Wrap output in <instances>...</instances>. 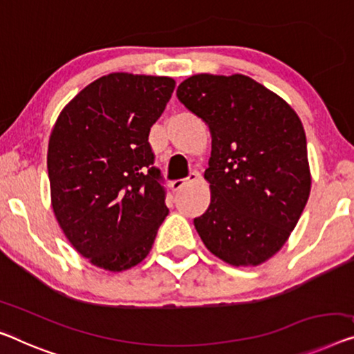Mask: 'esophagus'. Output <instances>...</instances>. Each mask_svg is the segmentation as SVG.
<instances>
[{"mask_svg":"<svg viewBox=\"0 0 354 354\" xmlns=\"http://www.w3.org/2000/svg\"><path fill=\"white\" fill-rule=\"evenodd\" d=\"M198 173L197 171H191L187 175V178H181V179H175V181H171V189L173 191H178V189H181L184 184L187 183H192V181H197L198 179Z\"/></svg>","mask_w":354,"mask_h":354,"instance_id":"obj_1","label":"esophagus"}]
</instances>
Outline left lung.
<instances>
[{
	"instance_id": "8db88e82",
	"label": "left lung",
	"mask_w": 354,
	"mask_h": 354,
	"mask_svg": "<svg viewBox=\"0 0 354 354\" xmlns=\"http://www.w3.org/2000/svg\"><path fill=\"white\" fill-rule=\"evenodd\" d=\"M176 95L213 136L205 170L211 203L195 229L224 262L259 266L281 250L307 205L302 122L283 98L243 75H195Z\"/></svg>"
}]
</instances>
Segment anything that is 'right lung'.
Returning a JSON list of instances; mask_svg holds the SVG:
<instances>
[{
	"label": "right lung",
	"mask_w": 354,
	"mask_h": 354,
	"mask_svg": "<svg viewBox=\"0 0 354 354\" xmlns=\"http://www.w3.org/2000/svg\"><path fill=\"white\" fill-rule=\"evenodd\" d=\"M173 91L171 77L111 73L63 108L50 133L55 218L79 254L104 270L143 261L168 214L149 131Z\"/></svg>",
	"instance_id": "1"
}]
</instances>
